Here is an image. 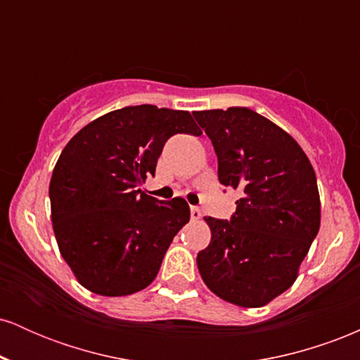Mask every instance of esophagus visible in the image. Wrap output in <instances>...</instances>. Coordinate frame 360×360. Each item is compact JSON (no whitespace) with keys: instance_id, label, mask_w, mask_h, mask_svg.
Here are the masks:
<instances>
[{"instance_id":"1","label":"esophagus","mask_w":360,"mask_h":360,"mask_svg":"<svg viewBox=\"0 0 360 360\" xmlns=\"http://www.w3.org/2000/svg\"><path fill=\"white\" fill-rule=\"evenodd\" d=\"M201 217H203L201 210L198 208V206H191V218H193V220H200Z\"/></svg>"}]
</instances>
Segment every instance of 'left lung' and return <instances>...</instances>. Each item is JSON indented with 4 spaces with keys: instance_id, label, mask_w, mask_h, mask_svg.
I'll return each instance as SVG.
<instances>
[{
    "instance_id": "1",
    "label": "left lung",
    "mask_w": 360,
    "mask_h": 360,
    "mask_svg": "<svg viewBox=\"0 0 360 360\" xmlns=\"http://www.w3.org/2000/svg\"><path fill=\"white\" fill-rule=\"evenodd\" d=\"M218 157V181L240 189L230 220L206 217L212 240L198 254L217 296L259 308L291 288L320 229L316 176L283 128L249 108L194 111Z\"/></svg>"
}]
</instances>
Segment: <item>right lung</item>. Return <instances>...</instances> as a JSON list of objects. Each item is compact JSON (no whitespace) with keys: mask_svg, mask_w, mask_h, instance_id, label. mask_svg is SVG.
I'll return each instance as SVG.
<instances>
[{"mask_svg":"<svg viewBox=\"0 0 360 360\" xmlns=\"http://www.w3.org/2000/svg\"><path fill=\"white\" fill-rule=\"evenodd\" d=\"M176 134H201L189 111L125 106L91 122L62 150L49 188L53 233L89 291L127 296L147 288L189 221L183 198L160 201L139 189Z\"/></svg>","mask_w":360,"mask_h":360,"instance_id":"right-lung-1","label":"right lung"}]
</instances>
